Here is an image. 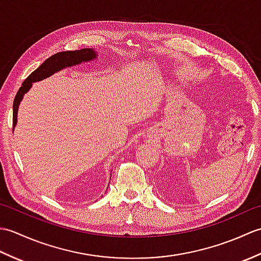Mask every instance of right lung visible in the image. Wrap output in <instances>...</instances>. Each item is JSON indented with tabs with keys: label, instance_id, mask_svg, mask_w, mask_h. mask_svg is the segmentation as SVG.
<instances>
[{
	"label": "right lung",
	"instance_id": "add662e5",
	"mask_svg": "<svg viewBox=\"0 0 261 261\" xmlns=\"http://www.w3.org/2000/svg\"><path fill=\"white\" fill-rule=\"evenodd\" d=\"M96 58V54L93 49H81V50H68L62 51L53 55V56L46 59L39 67L33 70L32 73L27 77L24 82L22 83V86L19 88L18 93L14 97L13 101V126L16 123V118H18V108L20 101L23 97L24 93L30 90L32 83L41 81L46 77H49L56 71L63 69L69 66H74L76 64H81L83 62H88V60Z\"/></svg>",
	"mask_w": 261,
	"mask_h": 261
}]
</instances>
